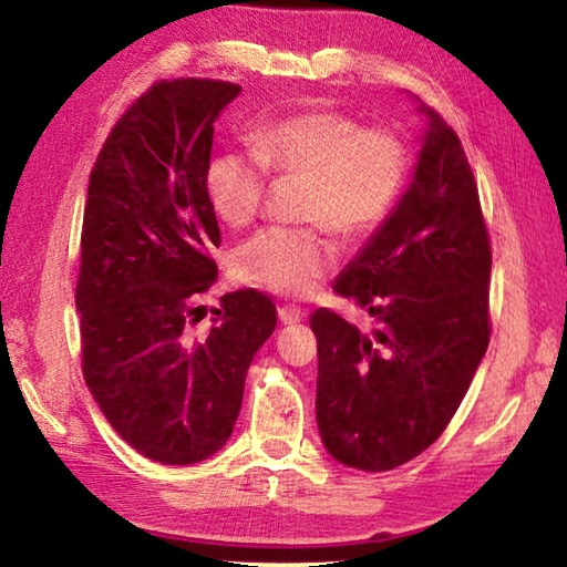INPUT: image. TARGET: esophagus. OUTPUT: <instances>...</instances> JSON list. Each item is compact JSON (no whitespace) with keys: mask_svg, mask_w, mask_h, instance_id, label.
<instances>
[{"mask_svg":"<svg viewBox=\"0 0 567 567\" xmlns=\"http://www.w3.org/2000/svg\"><path fill=\"white\" fill-rule=\"evenodd\" d=\"M277 315H280V322H285V324H295V322L305 320V310L297 305H282L280 310H277Z\"/></svg>","mask_w":567,"mask_h":567,"instance_id":"34e87169","label":"esophagus"}]
</instances>
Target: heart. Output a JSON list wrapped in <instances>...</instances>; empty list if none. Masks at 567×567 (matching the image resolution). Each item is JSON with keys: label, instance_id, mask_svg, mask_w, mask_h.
Here are the masks:
<instances>
[{"label": "heart", "instance_id": "heart-1", "mask_svg": "<svg viewBox=\"0 0 567 567\" xmlns=\"http://www.w3.org/2000/svg\"><path fill=\"white\" fill-rule=\"evenodd\" d=\"M410 175L400 134L362 127L338 110H305L249 134V155L219 152L207 165L209 205L223 223L245 227L260 215L267 182L300 179L297 217L305 227H270L237 247L239 280L267 292L305 297L332 272L328 235L358 243L385 223Z\"/></svg>", "mask_w": 567, "mask_h": 567}]
</instances>
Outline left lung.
<instances>
[{
  "label": "left lung",
  "instance_id": "8db88e82",
  "mask_svg": "<svg viewBox=\"0 0 567 567\" xmlns=\"http://www.w3.org/2000/svg\"><path fill=\"white\" fill-rule=\"evenodd\" d=\"M405 197L334 282L375 315L364 334L334 310L318 338V427L340 463L382 473L445 433L491 342V235L455 130L427 110Z\"/></svg>",
  "mask_w": 567,
  "mask_h": 567
}]
</instances>
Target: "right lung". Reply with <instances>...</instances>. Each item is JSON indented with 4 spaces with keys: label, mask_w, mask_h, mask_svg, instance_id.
<instances>
[{
    "label": "right lung",
    "mask_w": 567,
    "mask_h": 567,
    "mask_svg": "<svg viewBox=\"0 0 567 567\" xmlns=\"http://www.w3.org/2000/svg\"><path fill=\"white\" fill-rule=\"evenodd\" d=\"M237 94L225 80L155 82L90 172L74 295L82 375L120 437L167 465L227 443L249 362L277 324L270 297L237 290L205 338L189 334L192 297L217 282L219 227L205 187L213 124Z\"/></svg>",
    "instance_id": "1"
}]
</instances>
